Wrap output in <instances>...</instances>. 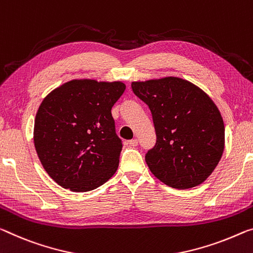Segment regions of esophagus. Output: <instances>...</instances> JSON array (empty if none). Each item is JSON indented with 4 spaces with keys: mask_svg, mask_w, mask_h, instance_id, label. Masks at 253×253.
<instances>
[{
    "mask_svg": "<svg viewBox=\"0 0 253 253\" xmlns=\"http://www.w3.org/2000/svg\"><path fill=\"white\" fill-rule=\"evenodd\" d=\"M128 145L131 146V147L137 146V145H138V141H137V139H136V138L130 139V141H128Z\"/></svg>",
    "mask_w": 253,
    "mask_h": 253,
    "instance_id": "1",
    "label": "esophagus"
}]
</instances>
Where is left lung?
Here are the masks:
<instances>
[{
    "instance_id": "left-lung-1",
    "label": "left lung",
    "mask_w": 253,
    "mask_h": 253,
    "mask_svg": "<svg viewBox=\"0 0 253 253\" xmlns=\"http://www.w3.org/2000/svg\"><path fill=\"white\" fill-rule=\"evenodd\" d=\"M152 112L156 143L145 155L152 173L175 189L203 183L217 167L225 128L213 100L187 80L168 76L133 82Z\"/></svg>"
}]
</instances>
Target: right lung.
<instances>
[{
  "mask_svg": "<svg viewBox=\"0 0 253 253\" xmlns=\"http://www.w3.org/2000/svg\"><path fill=\"white\" fill-rule=\"evenodd\" d=\"M125 89L119 81L72 80L42 100L34 143L43 169L59 186L90 191L117 171L123 144L111 108Z\"/></svg>",
  "mask_w": 253,
  "mask_h": 253,
  "instance_id": "right-lung-1",
  "label": "right lung"
}]
</instances>
